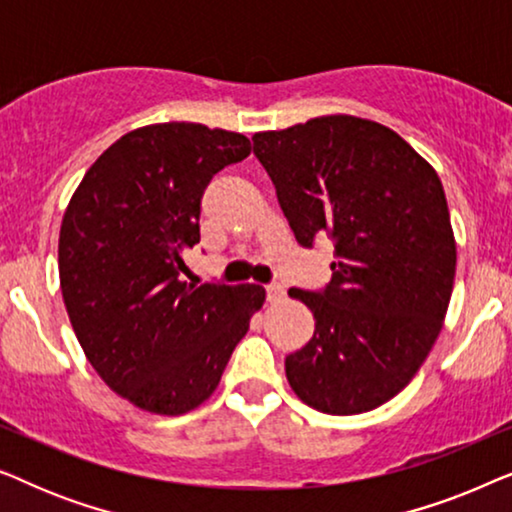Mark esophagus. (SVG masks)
Returning <instances> with one entry per match:
<instances>
[{"instance_id": "esophagus-1", "label": "esophagus", "mask_w": 512, "mask_h": 512, "mask_svg": "<svg viewBox=\"0 0 512 512\" xmlns=\"http://www.w3.org/2000/svg\"><path fill=\"white\" fill-rule=\"evenodd\" d=\"M265 296H268L270 303H279L284 298V286L282 284H268L265 286Z\"/></svg>"}]
</instances>
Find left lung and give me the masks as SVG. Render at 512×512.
<instances>
[{
	"mask_svg": "<svg viewBox=\"0 0 512 512\" xmlns=\"http://www.w3.org/2000/svg\"><path fill=\"white\" fill-rule=\"evenodd\" d=\"M251 142L298 244L335 247L324 291H289L314 335L286 356V380L326 415L373 410L408 387L443 328L457 270L443 184L368 118L319 116Z\"/></svg>",
	"mask_w": 512,
	"mask_h": 512,
	"instance_id": "obj_1",
	"label": "left lung"
}]
</instances>
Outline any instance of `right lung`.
<instances>
[{
	"mask_svg": "<svg viewBox=\"0 0 512 512\" xmlns=\"http://www.w3.org/2000/svg\"><path fill=\"white\" fill-rule=\"evenodd\" d=\"M249 153L240 132L144 125L90 165L62 216L60 289L76 338L107 387L146 412L205 403L265 303L263 286L181 279L202 193Z\"/></svg>",
	"mask_w": 512,
	"mask_h": 512,
	"instance_id": "1",
	"label": "right lung"
}]
</instances>
